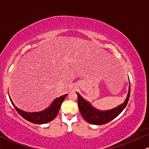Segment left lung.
I'll return each mask as SVG.
<instances>
[{
    "label": "left lung",
    "instance_id": "8db88e82",
    "mask_svg": "<svg viewBox=\"0 0 149 149\" xmlns=\"http://www.w3.org/2000/svg\"><path fill=\"white\" fill-rule=\"evenodd\" d=\"M78 95V105L80 113L85 121L91 124L94 125H104L109 123L112 120L117 117L123 109H125L129 101L130 95V85L129 86V91L125 100L122 104L115 109L109 111H99L93 108L91 104L83 98V97L77 93Z\"/></svg>",
    "mask_w": 149,
    "mask_h": 149
}]
</instances>
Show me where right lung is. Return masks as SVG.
Here are the masks:
<instances>
[{
	"label": "right lung",
	"mask_w": 149,
	"mask_h": 149,
	"mask_svg": "<svg viewBox=\"0 0 149 149\" xmlns=\"http://www.w3.org/2000/svg\"><path fill=\"white\" fill-rule=\"evenodd\" d=\"M66 95L67 94H65L58 97V98L54 100L52 105L47 109L41 112H36V113H27V112L19 109L17 107H15L12 102L11 99L10 97L9 98L14 108L22 117L27 121L31 122V123L35 124H43L48 123V122L52 121L54 118H56L59 112V110L60 109L61 105H62V103L64 101V100L66 98Z\"/></svg>",
	"instance_id": "add662e5"
}]
</instances>
